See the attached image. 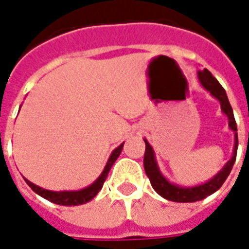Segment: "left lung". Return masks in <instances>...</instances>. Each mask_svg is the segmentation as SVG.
<instances>
[{"label":"left lung","mask_w":249,"mask_h":249,"mask_svg":"<svg viewBox=\"0 0 249 249\" xmlns=\"http://www.w3.org/2000/svg\"><path fill=\"white\" fill-rule=\"evenodd\" d=\"M197 77L198 81L203 85L204 89L208 90L216 100H219L220 107H221V112L228 117V126L235 133V146H233L232 157H231L228 161L225 162L224 167L221 168L219 172L216 173L211 180L205 181L204 184H200V185H195V187H183V185L169 183L167 178H164V175H162L160 168L157 165L153 148L144 139V141H145L144 169H145L146 176L151 180L153 189L161 197L171 200V201H176V203H193V201L203 200V198H205L209 195L216 192L223 185V183L227 180L228 175L232 171V167H233L236 160V153H237V145H239L235 116H233V110H232V107H231L230 101H228V97H227V93H225L224 88L220 85V82L212 76V73L208 69L198 71Z\"/></svg>","instance_id":"obj_1"}]
</instances>
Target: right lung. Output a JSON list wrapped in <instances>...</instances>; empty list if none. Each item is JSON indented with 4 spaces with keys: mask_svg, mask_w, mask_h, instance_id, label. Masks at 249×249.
<instances>
[{
    "mask_svg": "<svg viewBox=\"0 0 249 249\" xmlns=\"http://www.w3.org/2000/svg\"><path fill=\"white\" fill-rule=\"evenodd\" d=\"M123 146H124V142H123L121 145L117 146V148L112 152V155H110L108 159L107 165L104 168L103 173L98 176L97 180L93 184H90L89 187L84 188V189H80V191H60V192H54V191H48V189H44V188L38 187V185H36V184H33L32 181H29L28 178H24L25 181H26V184H28L37 195H40L41 197L46 198V200H49L52 203L58 204V205H66V207L81 205V204H85L88 203V201H90L93 197H96V195L101 191V188H103L104 185V181H105V178L108 176L110 168H112L114 161L117 160V157L120 156V153L123 151Z\"/></svg>",
    "mask_w": 249,
    "mask_h": 249,
    "instance_id": "add662e5",
    "label": "right lung"
}]
</instances>
